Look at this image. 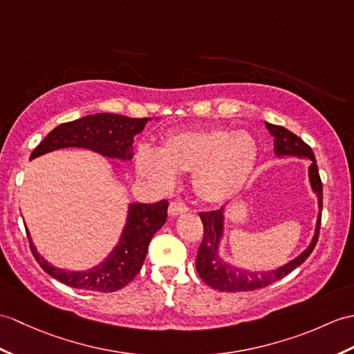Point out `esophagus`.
<instances>
[{
    "label": "esophagus",
    "instance_id": "obj_1",
    "mask_svg": "<svg viewBox=\"0 0 354 354\" xmlns=\"http://www.w3.org/2000/svg\"><path fill=\"white\" fill-rule=\"evenodd\" d=\"M187 211H188V207L180 201H174V202H170V205H169V214L171 217L184 214V212H187Z\"/></svg>",
    "mask_w": 354,
    "mask_h": 354
}]
</instances>
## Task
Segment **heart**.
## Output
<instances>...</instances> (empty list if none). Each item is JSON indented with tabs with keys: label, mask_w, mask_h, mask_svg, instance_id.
<instances>
[{
	"label": "heart",
	"mask_w": 354,
	"mask_h": 354,
	"mask_svg": "<svg viewBox=\"0 0 354 354\" xmlns=\"http://www.w3.org/2000/svg\"><path fill=\"white\" fill-rule=\"evenodd\" d=\"M257 160V140L248 131L211 127L171 133L157 153L142 149L137 169L161 188L174 185L175 175L193 171L192 185L197 197L218 203L241 190Z\"/></svg>",
	"instance_id": "obj_1"
}]
</instances>
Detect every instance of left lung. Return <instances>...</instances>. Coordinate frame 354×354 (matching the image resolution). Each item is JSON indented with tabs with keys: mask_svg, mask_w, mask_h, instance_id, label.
I'll list each match as a JSON object with an SVG mask.
<instances>
[{
	"mask_svg": "<svg viewBox=\"0 0 354 354\" xmlns=\"http://www.w3.org/2000/svg\"><path fill=\"white\" fill-rule=\"evenodd\" d=\"M266 127L270 134L274 137V153L276 157H285V155H292V157L308 158L310 160L309 166V180L312 190L317 193L318 197V218L315 226V235L312 238L309 248L299 254L297 258L292 259L283 267L271 271H248L238 267H232L221 261L218 257V243L223 235V208L208 212H201V220L203 223V240L199 245L196 257V270L199 273L202 281L209 285L211 288L227 291V292H240V291H254L266 288L279 279L290 274L292 270L297 268L305 262L312 250L315 249L318 241L319 226H322V211H323V184L322 178L318 174V166L315 161V155L312 152L310 146L306 145L300 137L292 134L283 127L273 125V123L266 122Z\"/></svg>",
	"mask_w": 354,
	"mask_h": 354,
	"instance_id": "1",
	"label": "left lung"
}]
</instances>
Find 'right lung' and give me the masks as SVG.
I'll return each instance as SVG.
<instances>
[{
	"label": "right lung",
	"mask_w": 354,
	"mask_h": 354,
	"mask_svg": "<svg viewBox=\"0 0 354 354\" xmlns=\"http://www.w3.org/2000/svg\"><path fill=\"white\" fill-rule=\"evenodd\" d=\"M149 120L151 118L134 119L120 114L97 113L66 122L54 128L37 145L30 160L62 147H84L109 158L131 160L134 136L142 133ZM167 208L166 199L155 203H131L119 244L104 262L87 271H68L49 264L37 253L26 227L30 249L39 266L64 285L97 292L118 291L138 274L152 236L166 223Z\"/></svg>",
	"instance_id": "add662e5"
}]
</instances>
